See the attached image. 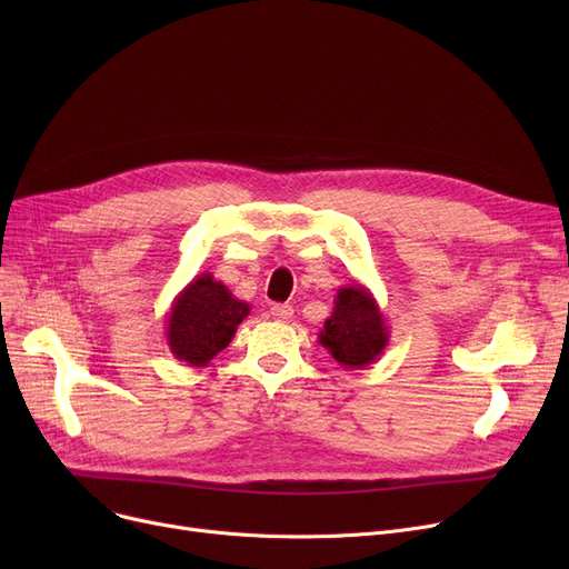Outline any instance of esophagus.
<instances>
[{
	"label": "esophagus",
	"mask_w": 569,
	"mask_h": 569,
	"mask_svg": "<svg viewBox=\"0 0 569 569\" xmlns=\"http://www.w3.org/2000/svg\"><path fill=\"white\" fill-rule=\"evenodd\" d=\"M269 313H272V318H274V320L286 322V320H290V318H292L295 309H292L290 305H274L272 309H269Z\"/></svg>",
	"instance_id": "obj_1"
}]
</instances>
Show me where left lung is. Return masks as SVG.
Instances as JSON below:
<instances>
[{
  "label": "left lung",
  "mask_w": 569,
  "mask_h": 569,
  "mask_svg": "<svg viewBox=\"0 0 569 569\" xmlns=\"http://www.w3.org/2000/svg\"><path fill=\"white\" fill-rule=\"evenodd\" d=\"M318 341L343 369H365L378 360L390 343V330L367 286L348 283L337 290L332 316L325 320Z\"/></svg>",
  "instance_id": "1"
}]
</instances>
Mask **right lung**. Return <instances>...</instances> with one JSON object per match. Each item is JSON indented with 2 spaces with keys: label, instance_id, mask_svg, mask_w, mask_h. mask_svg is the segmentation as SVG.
<instances>
[{
  "label": "right lung",
  "instance_id": "1",
  "mask_svg": "<svg viewBox=\"0 0 569 569\" xmlns=\"http://www.w3.org/2000/svg\"><path fill=\"white\" fill-rule=\"evenodd\" d=\"M251 307L212 274L196 277L179 292L166 313V341L174 360L189 367H207L228 348L237 325Z\"/></svg>",
  "mask_w": 569,
  "mask_h": 569
}]
</instances>
